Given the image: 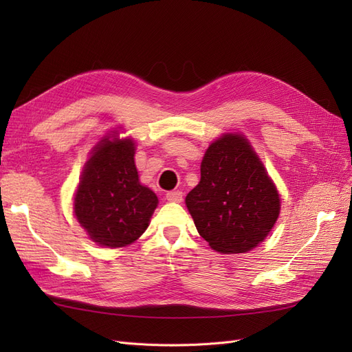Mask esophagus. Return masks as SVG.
I'll list each match as a JSON object with an SVG mask.
<instances>
[{
	"instance_id": "34e87169",
	"label": "esophagus",
	"mask_w": 352,
	"mask_h": 352,
	"mask_svg": "<svg viewBox=\"0 0 352 352\" xmlns=\"http://www.w3.org/2000/svg\"><path fill=\"white\" fill-rule=\"evenodd\" d=\"M184 198V194L180 190H172V192L166 194V199L170 202H180Z\"/></svg>"
}]
</instances>
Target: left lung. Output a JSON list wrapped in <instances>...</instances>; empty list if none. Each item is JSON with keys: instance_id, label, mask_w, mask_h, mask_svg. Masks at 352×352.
Here are the masks:
<instances>
[{"instance_id": "8db88e82", "label": "left lung", "mask_w": 352, "mask_h": 352, "mask_svg": "<svg viewBox=\"0 0 352 352\" xmlns=\"http://www.w3.org/2000/svg\"><path fill=\"white\" fill-rule=\"evenodd\" d=\"M197 230L221 254L247 252L273 229L280 198L248 140L226 133L201 163L199 184L186 195Z\"/></svg>"}]
</instances>
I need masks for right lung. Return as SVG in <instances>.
<instances>
[{"mask_svg": "<svg viewBox=\"0 0 352 352\" xmlns=\"http://www.w3.org/2000/svg\"><path fill=\"white\" fill-rule=\"evenodd\" d=\"M91 154L74 194V216L101 247H126L146 230L158 198L140 182L131 138L105 136Z\"/></svg>", "mask_w": 352, "mask_h": 352, "instance_id": "add662e5", "label": "right lung"}]
</instances>
